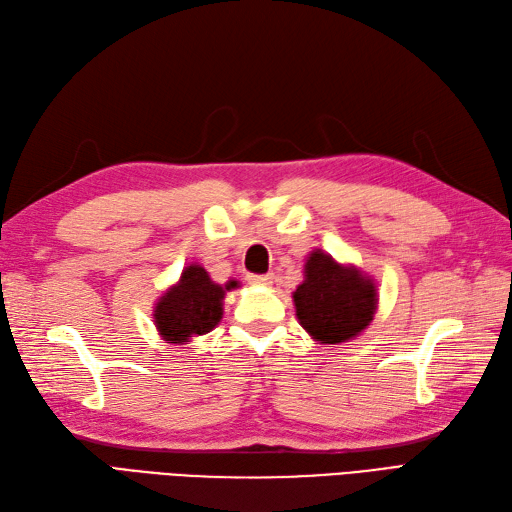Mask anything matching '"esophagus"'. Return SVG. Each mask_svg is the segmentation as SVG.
Masks as SVG:
<instances>
[{"label": "esophagus", "instance_id": "34e87169", "mask_svg": "<svg viewBox=\"0 0 512 512\" xmlns=\"http://www.w3.org/2000/svg\"><path fill=\"white\" fill-rule=\"evenodd\" d=\"M247 282H250L252 286H271L273 275L271 273H267V275H247Z\"/></svg>", "mask_w": 512, "mask_h": 512}]
</instances>
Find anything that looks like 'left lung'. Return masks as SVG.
<instances>
[{"mask_svg":"<svg viewBox=\"0 0 512 512\" xmlns=\"http://www.w3.org/2000/svg\"><path fill=\"white\" fill-rule=\"evenodd\" d=\"M301 327L318 344H346L359 337L378 309L374 277L331 254L312 250L303 282L292 292Z\"/></svg>","mask_w":512,"mask_h":512,"instance_id":"left-lung-1","label":"left lung"}]
</instances>
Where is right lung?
<instances>
[{"label":"right lung","mask_w":512,"mask_h":512,"mask_svg":"<svg viewBox=\"0 0 512 512\" xmlns=\"http://www.w3.org/2000/svg\"><path fill=\"white\" fill-rule=\"evenodd\" d=\"M237 286V280L215 284L203 265L192 262L153 305L158 335L166 344L183 346L192 342V337L213 331L224 316L226 292Z\"/></svg>","instance_id":"right-lung-1"}]
</instances>
